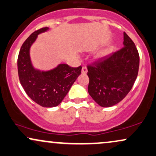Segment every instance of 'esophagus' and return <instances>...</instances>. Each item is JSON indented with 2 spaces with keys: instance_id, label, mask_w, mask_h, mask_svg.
Segmentation results:
<instances>
[{
  "instance_id": "1",
  "label": "esophagus",
  "mask_w": 156,
  "mask_h": 156,
  "mask_svg": "<svg viewBox=\"0 0 156 156\" xmlns=\"http://www.w3.org/2000/svg\"><path fill=\"white\" fill-rule=\"evenodd\" d=\"M86 73H87V67L86 66H83L82 67V70H81V73L83 75H86Z\"/></svg>"
}]
</instances>
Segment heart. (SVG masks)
I'll list each match as a JSON object with an SVG mask.
<instances>
[{
    "label": "heart",
    "mask_w": 156,
    "mask_h": 156,
    "mask_svg": "<svg viewBox=\"0 0 156 156\" xmlns=\"http://www.w3.org/2000/svg\"><path fill=\"white\" fill-rule=\"evenodd\" d=\"M112 51V48H107V49L104 50L102 52V53L100 54V56H101V57H105V56H108V54H110V53H111Z\"/></svg>",
    "instance_id": "heart-1"
}]
</instances>
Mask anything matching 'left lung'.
I'll return each mask as SVG.
<instances>
[{"mask_svg": "<svg viewBox=\"0 0 156 156\" xmlns=\"http://www.w3.org/2000/svg\"><path fill=\"white\" fill-rule=\"evenodd\" d=\"M140 56L134 43L123 33V47L87 66L88 91L99 106L118 104L132 89L138 75Z\"/></svg>", "mask_w": 156, "mask_h": 156, "instance_id": "8db88e82", "label": "left lung"}]
</instances>
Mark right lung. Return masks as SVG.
I'll use <instances>...</instances> for the list:
<instances>
[{
	"label": "right lung",
	"mask_w": 156,
	"mask_h": 156,
	"mask_svg": "<svg viewBox=\"0 0 156 156\" xmlns=\"http://www.w3.org/2000/svg\"><path fill=\"white\" fill-rule=\"evenodd\" d=\"M43 27L26 39L19 53L17 67L21 85L30 98L44 108H53L61 103L81 73V66L71 67L60 64L49 71L35 70L31 63L30 48L37 35L48 30Z\"/></svg>",
	"instance_id": "obj_1"
}]
</instances>
